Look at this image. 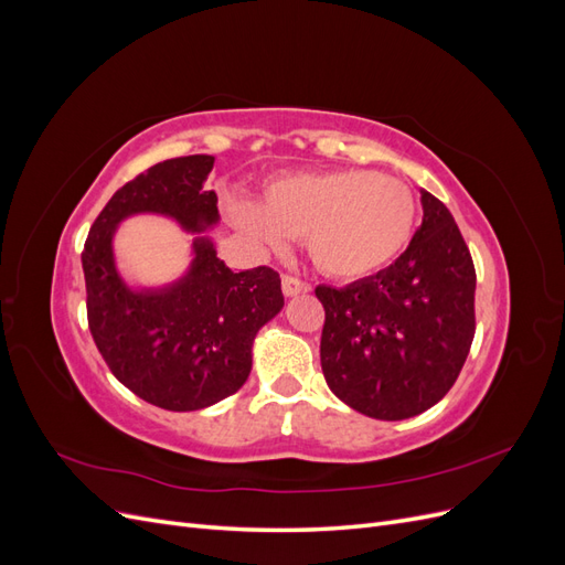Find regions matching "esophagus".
Here are the masks:
<instances>
[{
	"label": "esophagus",
	"instance_id": "1",
	"mask_svg": "<svg viewBox=\"0 0 565 565\" xmlns=\"http://www.w3.org/2000/svg\"><path fill=\"white\" fill-rule=\"evenodd\" d=\"M311 289L309 282H303L299 278L292 276H282V295L285 297H297V295H306Z\"/></svg>",
	"mask_w": 565,
	"mask_h": 565
}]
</instances>
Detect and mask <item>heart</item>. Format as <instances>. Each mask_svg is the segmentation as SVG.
<instances>
[{
    "mask_svg": "<svg viewBox=\"0 0 565 565\" xmlns=\"http://www.w3.org/2000/svg\"><path fill=\"white\" fill-rule=\"evenodd\" d=\"M231 224L256 247L303 237L313 264L339 280L367 278L407 247L417 224L409 188L372 169L285 174L262 202L233 200Z\"/></svg>",
    "mask_w": 565,
    "mask_h": 565,
    "instance_id": "1",
    "label": "heart"
}]
</instances>
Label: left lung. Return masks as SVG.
Wrapping results in <instances>:
<instances>
[{
  "mask_svg": "<svg viewBox=\"0 0 565 565\" xmlns=\"http://www.w3.org/2000/svg\"><path fill=\"white\" fill-rule=\"evenodd\" d=\"M422 226L377 276L316 287L324 306L320 365L339 401L398 422L434 407L465 365L476 270L450 210L422 191Z\"/></svg>",
  "mask_w": 565,
  "mask_h": 565,
  "instance_id": "8db88e82",
  "label": "left lung"
}]
</instances>
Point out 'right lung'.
Masks as SVG:
<instances>
[{
	"mask_svg": "<svg viewBox=\"0 0 565 565\" xmlns=\"http://www.w3.org/2000/svg\"><path fill=\"white\" fill-rule=\"evenodd\" d=\"M212 167V156L174 158L125 183L82 252L89 330L100 355L136 396L172 413L210 407L241 388L256 334L285 306L276 270H233L216 256L207 231L221 216L216 193L204 188ZM139 213L164 215L194 235L192 264L177 281L134 288L118 273L114 233Z\"/></svg>",
	"mask_w": 565,
	"mask_h": 565,
	"instance_id": "obj_1",
	"label": "right lung"
}]
</instances>
